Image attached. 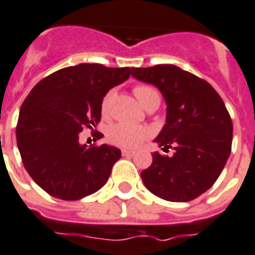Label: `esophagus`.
<instances>
[{
	"mask_svg": "<svg viewBox=\"0 0 255 255\" xmlns=\"http://www.w3.org/2000/svg\"><path fill=\"white\" fill-rule=\"evenodd\" d=\"M122 154L126 157H132L136 154V152H134V150H129V149H123V150H122Z\"/></svg>",
	"mask_w": 255,
	"mask_h": 255,
	"instance_id": "34e87169",
	"label": "esophagus"
}]
</instances>
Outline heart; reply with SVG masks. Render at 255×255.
<instances>
[{
	"label": "heart",
	"instance_id": "1",
	"mask_svg": "<svg viewBox=\"0 0 255 255\" xmlns=\"http://www.w3.org/2000/svg\"><path fill=\"white\" fill-rule=\"evenodd\" d=\"M134 97L138 99L145 109L152 106H160L161 97L156 89L149 85H136L133 88ZM114 99V92L110 90L102 101V113L105 115L110 113L111 103ZM150 136V129L145 126H133L127 123L113 124L107 129V138L114 145L123 148H137L142 141Z\"/></svg>",
	"mask_w": 255,
	"mask_h": 255
}]
</instances>
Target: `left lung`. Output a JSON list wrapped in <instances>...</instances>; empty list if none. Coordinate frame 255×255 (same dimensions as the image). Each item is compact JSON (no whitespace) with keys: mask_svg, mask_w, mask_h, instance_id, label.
Segmentation results:
<instances>
[{"mask_svg":"<svg viewBox=\"0 0 255 255\" xmlns=\"http://www.w3.org/2000/svg\"><path fill=\"white\" fill-rule=\"evenodd\" d=\"M166 101V124L154 141L173 156L152 154L141 171L149 191L169 202H190L214 186L231 154L233 124L223 99L207 81L171 64L132 68Z\"/></svg>","mask_w":255,"mask_h":255,"instance_id":"obj_1","label":"left lung"}]
</instances>
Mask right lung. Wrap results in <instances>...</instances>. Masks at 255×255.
<instances>
[{
	"label": "right lung",
	"instance_id": "add662e5",
	"mask_svg": "<svg viewBox=\"0 0 255 255\" xmlns=\"http://www.w3.org/2000/svg\"><path fill=\"white\" fill-rule=\"evenodd\" d=\"M131 72L78 64L39 81L26 97L16 123V144L27 173L51 196L82 199L107 182L121 149L81 145L78 138L84 128L99 123L103 97Z\"/></svg>",
	"mask_w": 255,
	"mask_h": 255
}]
</instances>
